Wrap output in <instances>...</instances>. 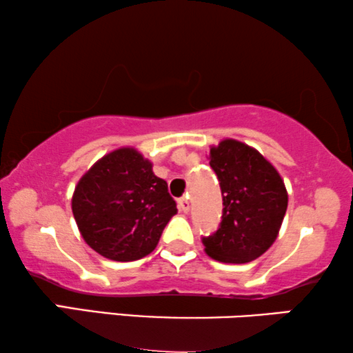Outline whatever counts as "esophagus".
I'll return each instance as SVG.
<instances>
[{"label":"esophagus","mask_w":353,"mask_h":353,"mask_svg":"<svg viewBox=\"0 0 353 353\" xmlns=\"http://www.w3.org/2000/svg\"><path fill=\"white\" fill-rule=\"evenodd\" d=\"M190 207H191V202L188 197H181V199H178V209H180L183 214H188V212H190Z\"/></svg>","instance_id":"1"}]
</instances>
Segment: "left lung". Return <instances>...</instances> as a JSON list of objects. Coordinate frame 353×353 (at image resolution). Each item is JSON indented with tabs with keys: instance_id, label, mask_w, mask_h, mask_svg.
I'll use <instances>...</instances> for the list:
<instances>
[{
	"instance_id": "left-lung-1",
	"label": "left lung",
	"mask_w": 353,
	"mask_h": 353,
	"mask_svg": "<svg viewBox=\"0 0 353 353\" xmlns=\"http://www.w3.org/2000/svg\"><path fill=\"white\" fill-rule=\"evenodd\" d=\"M210 167L220 181L223 215L219 230L202 238L209 257L248 263L274 243L288 209V191L276 168L257 149L236 139L210 148Z\"/></svg>"
}]
</instances>
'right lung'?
I'll use <instances>...</instances> for the list:
<instances>
[{"label":"right lung","mask_w":353,"mask_h":353,"mask_svg":"<svg viewBox=\"0 0 353 353\" xmlns=\"http://www.w3.org/2000/svg\"><path fill=\"white\" fill-rule=\"evenodd\" d=\"M72 212L91 249L115 262H132L156 249L176 204L152 163L134 148H120L80 178Z\"/></svg>","instance_id":"add662e5"}]
</instances>
